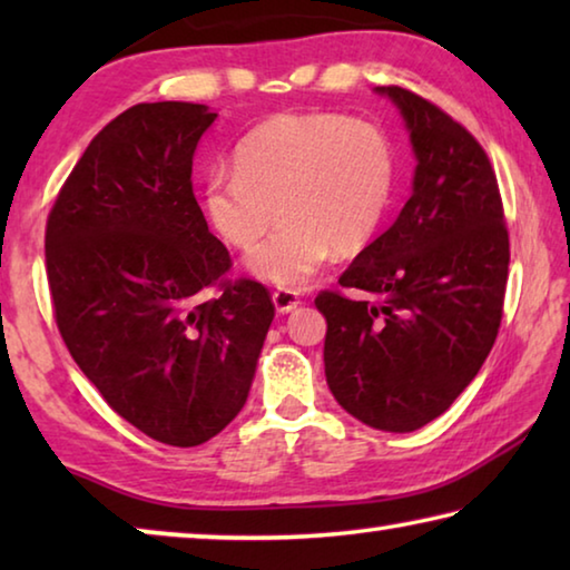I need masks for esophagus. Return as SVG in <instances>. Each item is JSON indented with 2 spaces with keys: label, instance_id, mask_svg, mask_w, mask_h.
I'll list each match as a JSON object with an SVG mask.
<instances>
[{
  "label": "esophagus",
  "instance_id": "esophagus-1",
  "mask_svg": "<svg viewBox=\"0 0 570 570\" xmlns=\"http://www.w3.org/2000/svg\"><path fill=\"white\" fill-rule=\"evenodd\" d=\"M272 298H274V306L278 314H288L292 308L302 304V296H298V292H294V288H274Z\"/></svg>",
  "mask_w": 570,
  "mask_h": 570
}]
</instances>
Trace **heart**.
Segmentation results:
<instances>
[{"label":"heart","instance_id":"b5f03b06","mask_svg":"<svg viewBox=\"0 0 570 570\" xmlns=\"http://www.w3.org/2000/svg\"><path fill=\"white\" fill-rule=\"evenodd\" d=\"M236 170L206 183V214L230 246L250 248V272L276 286H302L332 248H362L387 216L397 163L380 125L336 112L276 115L236 148ZM279 210H275V206Z\"/></svg>","mask_w":570,"mask_h":570}]
</instances>
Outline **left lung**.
I'll return each mask as SVG.
<instances>
[{
	"label": "left lung",
	"mask_w": 570,
	"mask_h": 570,
	"mask_svg": "<svg viewBox=\"0 0 570 570\" xmlns=\"http://www.w3.org/2000/svg\"><path fill=\"white\" fill-rule=\"evenodd\" d=\"M417 156L412 196L314 304L334 400L370 428L412 432L475 380L503 322L510 240L495 170L465 125L422 95L380 88ZM344 287L363 292L360 299Z\"/></svg>",
	"instance_id": "8db88e82"
}]
</instances>
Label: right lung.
I'll use <instances>...</instances> for the list:
<instances>
[{
    "mask_svg": "<svg viewBox=\"0 0 570 570\" xmlns=\"http://www.w3.org/2000/svg\"><path fill=\"white\" fill-rule=\"evenodd\" d=\"M206 105L140 102L95 135L45 228L57 330L102 400L148 438L196 448L246 404L274 302L228 278L193 193ZM214 287L216 297L207 296Z\"/></svg>",
    "mask_w": 570,
    "mask_h": 570,
    "instance_id": "1",
    "label": "right lung"
}]
</instances>
